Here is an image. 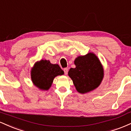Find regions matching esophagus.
I'll return each mask as SVG.
<instances>
[{"mask_svg": "<svg viewBox=\"0 0 131 131\" xmlns=\"http://www.w3.org/2000/svg\"><path fill=\"white\" fill-rule=\"evenodd\" d=\"M63 71H64V74L67 75L68 74V69L66 68H64Z\"/></svg>", "mask_w": 131, "mask_h": 131, "instance_id": "esophagus-1", "label": "esophagus"}]
</instances>
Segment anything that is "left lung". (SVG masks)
Wrapping results in <instances>:
<instances>
[{
  "mask_svg": "<svg viewBox=\"0 0 131 131\" xmlns=\"http://www.w3.org/2000/svg\"><path fill=\"white\" fill-rule=\"evenodd\" d=\"M75 68H70L69 77L78 92L85 94L97 89L104 78V68L93 52L78 56L74 60Z\"/></svg>",
  "mask_w": 131,
  "mask_h": 131,
  "instance_id": "left-lung-1",
  "label": "left lung"
}]
</instances>
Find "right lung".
<instances>
[{"label": "right lung", "mask_w": 131, "mask_h": 131, "mask_svg": "<svg viewBox=\"0 0 131 131\" xmlns=\"http://www.w3.org/2000/svg\"><path fill=\"white\" fill-rule=\"evenodd\" d=\"M63 74V71L59 64H52L46 60L37 61L30 71L31 81L40 90H48L51 87L54 78Z\"/></svg>", "instance_id": "right-lung-1"}]
</instances>
